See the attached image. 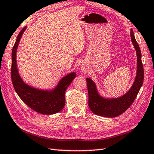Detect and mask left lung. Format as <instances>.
Wrapping results in <instances>:
<instances>
[{
    "mask_svg": "<svg viewBox=\"0 0 154 154\" xmlns=\"http://www.w3.org/2000/svg\"><path fill=\"white\" fill-rule=\"evenodd\" d=\"M130 35L137 54V74L134 83L128 92L117 99H104L97 93L96 85L93 81L89 78H87L89 106L91 110L97 115L113 118L122 114L131 106L142 85L143 67L141 58V51L132 30L130 32Z\"/></svg>",
    "mask_w": 154,
    "mask_h": 154,
    "instance_id": "left-lung-1",
    "label": "left lung"
}]
</instances>
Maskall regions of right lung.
Here are the masks:
<instances>
[{
  "mask_svg": "<svg viewBox=\"0 0 154 154\" xmlns=\"http://www.w3.org/2000/svg\"><path fill=\"white\" fill-rule=\"evenodd\" d=\"M25 30L26 27L20 32L12 49L11 78L13 86L23 102L32 110L42 114H55L63 109L65 91L76 77V73L73 72L62 78L56 88L50 91L38 90L24 83L18 74L16 57L18 44Z\"/></svg>",
  "mask_w": 154,
  "mask_h": 154,
  "instance_id": "add662e5",
  "label": "right lung"
}]
</instances>
